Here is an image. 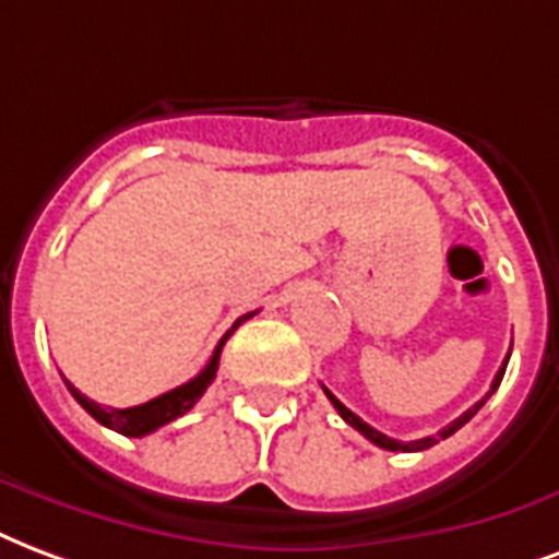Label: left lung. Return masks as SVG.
Returning <instances> with one entry per match:
<instances>
[{
	"label": "left lung",
	"mask_w": 559,
	"mask_h": 559,
	"mask_svg": "<svg viewBox=\"0 0 559 559\" xmlns=\"http://www.w3.org/2000/svg\"><path fill=\"white\" fill-rule=\"evenodd\" d=\"M507 362H510V356H507V359H503L501 368H498V374H495V380H492V389L486 392L484 401H477V404H474L472 409H468V413H463V415H460V418H456V421H451V424H448V427H442V430H439V433H436V436H424V439H415V442H401V439H389V436H385V433H380V430H374L371 424H365L362 418H359V415L350 413V409H347V406H344L342 401H338V397H335L333 392H330V389H324V392H326V397H330V404H333L335 409H338V415H342L344 421L350 424L354 430H359V433H362L365 439H368V442H374L377 448H385V451H427V448H433V444L439 442V439H448V436H454L456 430H460V427H463L465 421H472L474 413H477V409H480V406H484L486 401L492 397L495 389L501 385L503 371H507Z\"/></svg>",
	"instance_id": "obj_1"
}]
</instances>
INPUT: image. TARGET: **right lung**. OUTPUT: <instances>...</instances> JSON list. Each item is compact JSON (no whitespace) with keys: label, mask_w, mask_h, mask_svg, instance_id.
Returning a JSON list of instances; mask_svg holds the SVG:
<instances>
[{"label":"right lung","mask_w":559,"mask_h":559,"mask_svg":"<svg viewBox=\"0 0 559 559\" xmlns=\"http://www.w3.org/2000/svg\"><path fill=\"white\" fill-rule=\"evenodd\" d=\"M255 312H247L241 314L238 321L233 324V330L238 324H245L247 318H253ZM233 330L217 342L215 354H212V359H209V365H205L203 371L194 377V380H188V383L176 385V389H170V392L158 394V397H153V401H146V404L141 406H129V409H115V406H99L94 404L91 397H85V394L79 392V389H73V385L67 383V389H70V394H73L79 404L85 406L87 413L94 415L96 421L105 424L108 430H117V433L123 436H132V439H141V436L153 433V430H158V427H165V424L176 421L179 415H185L191 406L203 397V392L212 385V380H215L217 374V362H221V350H224V342L233 335Z\"/></svg>","instance_id":"add662e5"}]
</instances>
